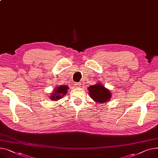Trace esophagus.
I'll use <instances>...</instances> for the list:
<instances>
[{
    "mask_svg": "<svg viewBox=\"0 0 158 158\" xmlns=\"http://www.w3.org/2000/svg\"><path fill=\"white\" fill-rule=\"evenodd\" d=\"M75 85L76 86V87H80V85H81V82H77V83H75Z\"/></svg>",
    "mask_w": 158,
    "mask_h": 158,
    "instance_id": "34e87169",
    "label": "esophagus"
}]
</instances>
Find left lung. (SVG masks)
Here are the masks:
<instances>
[{"label":"left lung","mask_w":158,"mask_h":158,"mask_svg":"<svg viewBox=\"0 0 158 158\" xmlns=\"http://www.w3.org/2000/svg\"><path fill=\"white\" fill-rule=\"evenodd\" d=\"M88 89L90 98L98 103H105L110 99L111 93L110 90L106 89L103 85H100V83L91 85Z\"/></svg>","instance_id":"left-lung-1"}]
</instances>
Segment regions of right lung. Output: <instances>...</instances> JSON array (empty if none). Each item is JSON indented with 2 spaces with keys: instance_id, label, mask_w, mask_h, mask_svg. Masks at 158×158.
I'll return each mask as SVG.
<instances>
[{
  "instance_id": "right-lung-1",
  "label": "right lung",
  "mask_w": 158,
  "mask_h": 158,
  "mask_svg": "<svg viewBox=\"0 0 158 158\" xmlns=\"http://www.w3.org/2000/svg\"><path fill=\"white\" fill-rule=\"evenodd\" d=\"M68 89V87L66 86H59L55 89V91H54L53 94H52V96H51L50 99L52 101H56L61 99L63 96L66 94Z\"/></svg>"
}]
</instances>
